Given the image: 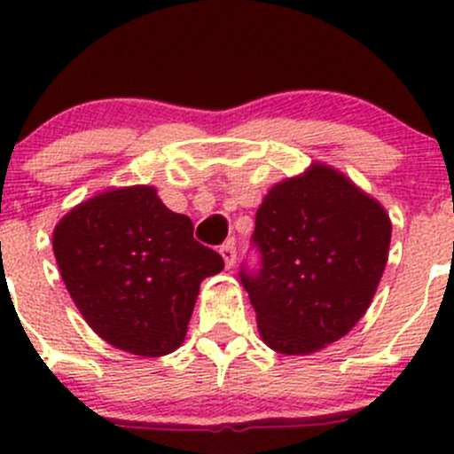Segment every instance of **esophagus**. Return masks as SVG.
I'll return each instance as SVG.
<instances>
[{"mask_svg":"<svg viewBox=\"0 0 454 454\" xmlns=\"http://www.w3.org/2000/svg\"><path fill=\"white\" fill-rule=\"evenodd\" d=\"M219 254H222V259H223V263H226V268H232V265H235L237 253H235V244H232V241L223 244L222 248H219Z\"/></svg>","mask_w":454,"mask_h":454,"instance_id":"obj_1","label":"esophagus"}]
</instances>
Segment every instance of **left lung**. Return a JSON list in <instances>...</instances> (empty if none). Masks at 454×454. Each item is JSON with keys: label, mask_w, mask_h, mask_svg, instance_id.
Returning <instances> with one entry per match:
<instances>
[{"label": "left lung", "mask_w": 454, "mask_h": 454, "mask_svg": "<svg viewBox=\"0 0 454 454\" xmlns=\"http://www.w3.org/2000/svg\"><path fill=\"white\" fill-rule=\"evenodd\" d=\"M263 265L241 272L259 336L283 356H309L356 327L373 301L391 244V217L325 162L268 191L256 210Z\"/></svg>", "instance_id": "left-lung-1"}]
</instances>
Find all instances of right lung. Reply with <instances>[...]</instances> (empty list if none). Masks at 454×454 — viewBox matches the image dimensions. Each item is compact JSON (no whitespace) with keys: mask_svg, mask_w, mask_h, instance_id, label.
<instances>
[{"mask_svg":"<svg viewBox=\"0 0 454 454\" xmlns=\"http://www.w3.org/2000/svg\"><path fill=\"white\" fill-rule=\"evenodd\" d=\"M61 278L85 323L116 349L158 358L184 342L206 277L223 259L193 239L149 184L112 186L67 210L52 232Z\"/></svg>","mask_w":454,"mask_h":454,"instance_id":"obj_1","label":"right lung"}]
</instances>
